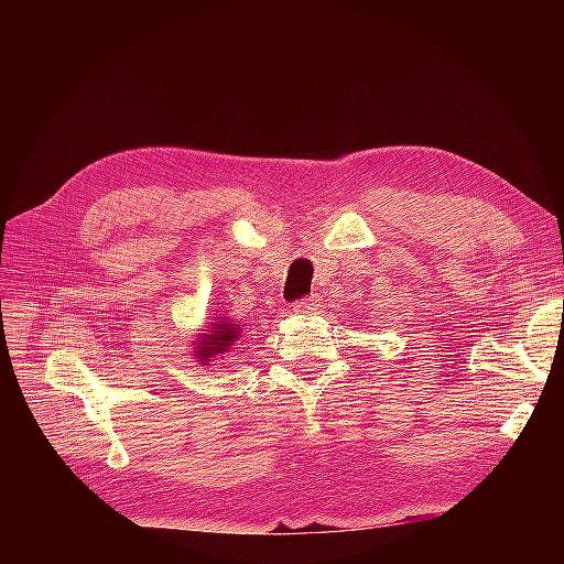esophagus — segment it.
Returning <instances> with one entry per match:
<instances>
[{"label": "esophagus", "instance_id": "1", "mask_svg": "<svg viewBox=\"0 0 564 564\" xmlns=\"http://www.w3.org/2000/svg\"><path fill=\"white\" fill-rule=\"evenodd\" d=\"M317 305H319V301L315 296L299 299L294 303V313H299V315H315L317 313Z\"/></svg>", "mask_w": 564, "mask_h": 564}]
</instances>
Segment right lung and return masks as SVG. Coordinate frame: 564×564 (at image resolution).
I'll list each match as a JSON object with an SVG mask.
<instances>
[{
    "mask_svg": "<svg viewBox=\"0 0 564 564\" xmlns=\"http://www.w3.org/2000/svg\"><path fill=\"white\" fill-rule=\"evenodd\" d=\"M207 334L197 336L199 340L195 344V357L197 362H212L218 360V355H224L232 348L235 340H240L242 336V324H237L228 317H216L209 329H204Z\"/></svg>",
    "mask_w": 564,
    "mask_h": 564,
    "instance_id": "1",
    "label": "right lung"
}]
</instances>
